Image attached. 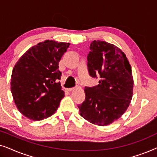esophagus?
<instances>
[{
	"mask_svg": "<svg viewBox=\"0 0 157 157\" xmlns=\"http://www.w3.org/2000/svg\"><path fill=\"white\" fill-rule=\"evenodd\" d=\"M74 89H75V88H70V89H66V91H71L72 90H74Z\"/></svg>",
	"mask_w": 157,
	"mask_h": 157,
	"instance_id": "1",
	"label": "esophagus"
}]
</instances>
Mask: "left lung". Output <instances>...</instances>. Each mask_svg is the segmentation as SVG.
<instances>
[{
  "label": "left lung",
  "instance_id": "left-lung-1",
  "mask_svg": "<svg viewBox=\"0 0 157 157\" xmlns=\"http://www.w3.org/2000/svg\"><path fill=\"white\" fill-rule=\"evenodd\" d=\"M88 54L90 76L101 80L94 87H85V101L78 107L80 115L90 123L104 126L119 119L129 106L134 79L126 54L115 45L94 40Z\"/></svg>",
  "mask_w": 157,
  "mask_h": 157
}]
</instances>
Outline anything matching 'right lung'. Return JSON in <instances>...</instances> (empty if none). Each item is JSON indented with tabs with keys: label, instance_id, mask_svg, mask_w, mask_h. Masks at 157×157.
Returning <instances> with one entry per match:
<instances>
[{
	"label": "right lung",
	"instance_id": "right-lung-1",
	"mask_svg": "<svg viewBox=\"0 0 157 157\" xmlns=\"http://www.w3.org/2000/svg\"><path fill=\"white\" fill-rule=\"evenodd\" d=\"M69 43L46 40L30 48L13 69L10 90L17 109L40 121L56 112L64 97L59 63Z\"/></svg>",
	"mask_w": 157,
	"mask_h": 157
}]
</instances>
